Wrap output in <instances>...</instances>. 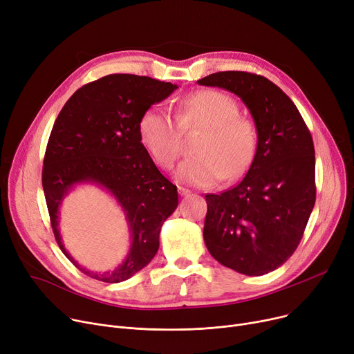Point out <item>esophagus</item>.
I'll list each match as a JSON object with an SVG mask.
<instances>
[{"label":"esophagus","mask_w":354,"mask_h":354,"mask_svg":"<svg viewBox=\"0 0 354 354\" xmlns=\"http://www.w3.org/2000/svg\"><path fill=\"white\" fill-rule=\"evenodd\" d=\"M178 192H179L180 196H188V195H191V191L187 189V188H183V187H179V188H178Z\"/></svg>","instance_id":"esophagus-1"}]
</instances>
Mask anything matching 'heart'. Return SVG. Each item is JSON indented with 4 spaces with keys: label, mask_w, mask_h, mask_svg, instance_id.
Segmentation results:
<instances>
[{
    "label": "heart",
    "mask_w": 354,
    "mask_h": 354,
    "mask_svg": "<svg viewBox=\"0 0 354 354\" xmlns=\"http://www.w3.org/2000/svg\"><path fill=\"white\" fill-rule=\"evenodd\" d=\"M236 100L219 90H199L178 104V118L165 106L149 107L139 122V136L147 152L165 169L179 153L182 129L201 127L194 142L195 155L183 159L176 176L196 187H208L222 178L243 176L255 158L257 129L238 113Z\"/></svg>",
    "instance_id": "1"
}]
</instances>
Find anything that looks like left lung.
Here are the masks:
<instances>
[{
    "mask_svg": "<svg viewBox=\"0 0 354 354\" xmlns=\"http://www.w3.org/2000/svg\"><path fill=\"white\" fill-rule=\"evenodd\" d=\"M236 95L257 129V152L245 178L219 195H205L203 241L222 266L264 275L292 255L315 202L314 145L299 109L263 76L219 71L198 80Z\"/></svg>",
    "mask_w": 354,
    "mask_h": 354,
    "instance_id": "left-lung-1",
    "label": "left lung"
}]
</instances>
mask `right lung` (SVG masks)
Here are the masks:
<instances>
[{"label": "right lung", "instance_id": "add662e5", "mask_svg": "<svg viewBox=\"0 0 354 354\" xmlns=\"http://www.w3.org/2000/svg\"><path fill=\"white\" fill-rule=\"evenodd\" d=\"M176 88L146 76L109 74L74 93L54 122L43 166L53 232L63 254L95 280L122 283L151 263L163 222L178 207L176 187L159 172L139 136L142 115ZM84 183L109 192L127 216L133 243L113 272L86 270L62 244L59 207L68 192Z\"/></svg>", "mask_w": 354, "mask_h": 354}]
</instances>
